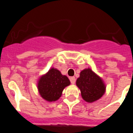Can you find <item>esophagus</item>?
<instances>
[{"label":"esophagus","mask_w":133,"mask_h":133,"mask_svg":"<svg viewBox=\"0 0 133 133\" xmlns=\"http://www.w3.org/2000/svg\"><path fill=\"white\" fill-rule=\"evenodd\" d=\"M69 79H70V81H71V83L72 84H74L75 83V77H71L69 78Z\"/></svg>","instance_id":"obj_1"}]
</instances>
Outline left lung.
Here are the masks:
<instances>
[{"instance_id":"8db88e82","label":"left lung","mask_w":133,"mask_h":133,"mask_svg":"<svg viewBox=\"0 0 133 133\" xmlns=\"http://www.w3.org/2000/svg\"><path fill=\"white\" fill-rule=\"evenodd\" d=\"M76 84L81 90L82 99L88 103H93L100 99L106 90V86L101 77L90 68L81 72Z\"/></svg>"}]
</instances>
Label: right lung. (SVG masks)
Here are the masks:
<instances>
[{
	"instance_id": "right-lung-1",
	"label": "right lung",
	"mask_w": 133,
	"mask_h": 133,
	"mask_svg": "<svg viewBox=\"0 0 133 133\" xmlns=\"http://www.w3.org/2000/svg\"><path fill=\"white\" fill-rule=\"evenodd\" d=\"M70 84L69 78L55 68H51L39 78L38 89L43 99L49 102L56 101L61 97L64 89Z\"/></svg>"
}]
</instances>
